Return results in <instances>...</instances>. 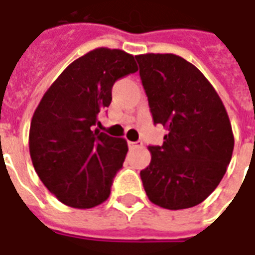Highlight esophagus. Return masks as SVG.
Here are the masks:
<instances>
[{
  "label": "esophagus",
  "instance_id": "34e87169",
  "mask_svg": "<svg viewBox=\"0 0 255 255\" xmlns=\"http://www.w3.org/2000/svg\"><path fill=\"white\" fill-rule=\"evenodd\" d=\"M128 146H129V149H134V148H137V146H139V145H138V142L129 141V142H128Z\"/></svg>",
  "mask_w": 255,
  "mask_h": 255
}]
</instances>
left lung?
Masks as SVG:
<instances>
[{"label": "left lung", "instance_id": "1", "mask_svg": "<svg viewBox=\"0 0 255 255\" xmlns=\"http://www.w3.org/2000/svg\"><path fill=\"white\" fill-rule=\"evenodd\" d=\"M153 122L168 134L149 146L139 172L149 200L168 210L198 206L218 187L230 164L234 135L223 102L196 67L173 53L135 56Z\"/></svg>", "mask_w": 255, "mask_h": 255}]
</instances>
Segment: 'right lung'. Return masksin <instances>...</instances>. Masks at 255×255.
Here are the masks:
<instances>
[{
	"instance_id": "right-lung-1",
	"label": "right lung",
	"mask_w": 255,
	"mask_h": 255,
	"mask_svg": "<svg viewBox=\"0 0 255 255\" xmlns=\"http://www.w3.org/2000/svg\"><path fill=\"white\" fill-rule=\"evenodd\" d=\"M137 70L133 55L97 48L71 63L34 110L29 130L34 171L66 206L93 208L110 196L128 143L93 126L112 103L114 83Z\"/></svg>"
}]
</instances>
